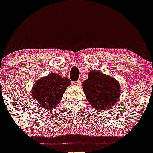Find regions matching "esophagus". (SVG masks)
Instances as JSON below:
<instances>
[{"label":"esophagus","mask_w":153,"mask_h":153,"mask_svg":"<svg viewBox=\"0 0 153 153\" xmlns=\"http://www.w3.org/2000/svg\"><path fill=\"white\" fill-rule=\"evenodd\" d=\"M74 85H76V86H81V81L80 80H78V81H75L73 82Z\"/></svg>","instance_id":"esophagus-1"}]
</instances>
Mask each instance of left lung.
Instances as JSON below:
<instances>
[{
	"instance_id": "left-lung-1",
	"label": "left lung",
	"mask_w": 153,
	"mask_h": 153,
	"mask_svg": "<svg viewBox=\"0 0 153 153\" xmlns=\"http://www.w3.org/2000/svg\"><path fill=\"white\" fill-rule=\"evenodd\" d=\"M82 89L87 101L97 111L109 110L117 102L120 95V85L114 78L99 71L88 73Z\"/></svg>"
}]
</instances>
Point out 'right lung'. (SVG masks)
<instances>
[{
  "label": "right lung",
  "instance_id": "add662e5",
  "mask_svg": "<svg viewBox=\"0 0 153 153\" xmlns=\"http://www.w3.org/2000/svg\"><path fill=\"white\" fill-rule=\"evenodd\" d=\"M71 85L67 78H62L57 73H51L42 77L33 86V99L38 106L53 109L60 102L66 87Z\"/></svg>",
  "mask_w": 153,
  "mask_h": 153
}]
</instances>
